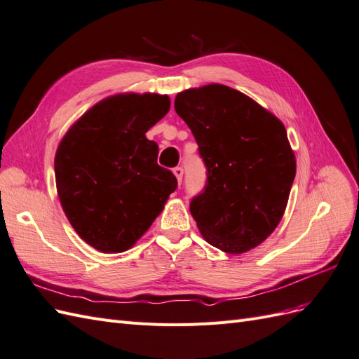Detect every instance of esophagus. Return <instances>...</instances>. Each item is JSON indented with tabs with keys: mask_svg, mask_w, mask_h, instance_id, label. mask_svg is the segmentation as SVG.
<instances>
[{
	"mask_svg": "<svg viewBox=\"0 0 359 359\" xmlns=\"http://www.w3.org/2000/svg\"><path fill=\"white\" fill-rule=\"evenodd\" d=\"M182 173H184V169H182L181 166H177V168H173V175H175V177H177L178 182H181V180H182Z\"/></svg>",
	"mask_w": 359,
	"mask_h": 359,
	"instance_id": "esophagus-1",
	"label": "esophagus"
}]
</instances>
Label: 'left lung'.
<instances>
[{
    "instance_id": "obj_1",
    "label": "left lung",
    "mask_w": 359,
    "mask_h": 359,
    "mask_svg": "<svg viewBox=\"0 0 359 359\" xmlns=\"http://www.w3.org/2000/svg\"><path fill=\"white\" fill-rule=\"evenodd\" d=\"M175 111L206 166L205 189L190 202L202 236L229 255L262 244L285 214L297 173L283 123L219 83L178 93Z\"/></svg>"
}]
</instances>
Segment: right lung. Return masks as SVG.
Returning <instances> with one entry per match:
<instances>
[{
    "label": "right lung",
    "instance_id": "obj_1",
    "mask_svg": "<svg viewBox=\"0 0 359 359\" xmlns=\"http://www.w3.org/2000/svg\"><path fill=\"white\" fill-rule=\"evenodd\" d=\"M169 109L168 95H111L61 139L55 154L61 206L76 233L102 253L132 248L178 186L157 165L158 147L145 136Z\"/></svg>",
    "mask_w": 359,
    "mask_h": 359
}]
</instances>
